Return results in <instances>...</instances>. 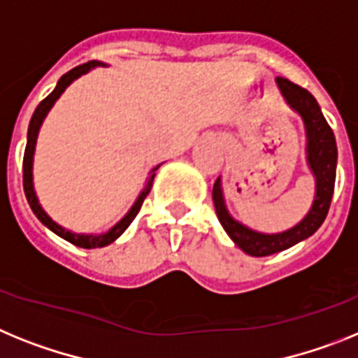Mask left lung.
<instances>
[{"mask_svg":"<svg viewBox=\"0 0 358 358\" xmlns=\"http://www.w3.org/2000/svg\"><path fill=\"white\" fill-rule=\"evenodd\" d=\"M278 86L281 90L282 97L287 99L288 104L303 117L304 126H306V138H308L306 153H308L310 169L315 176L317 192L312 209H310V213L306 214L303 222L292 227L290 231L279 232V234H261V232L250 231L245 225L232 220V216L225 209L220 178L214 182L213 200L214 207H216L217 220H220L227 234L231 236L232 241L243 252L256 257L272 256V254L287 250V248L294 247L295 243L310 238L326 220L335 189L337 144H335L334 131H331L329 124L326 122L324 115H322L321 108L317 104L315 97L308 90H304L303 86L295 85V83L285 79V77H278Z\"/></svg>","mask_w":358,"mask_h":358,"instance_id":"left-lung-1","label":"left lung"}]
</instances>
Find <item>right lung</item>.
<instances>
[{"mask_svg": "<svg viewBox=\"0 0 358 358\" xmlns=\"http://www.w3.org/2000/svg\"><path fill=\"white\" fill-rule=\"evenodd\" d=\"M95 66H104V64L97 63V61H88V63L79 64V66H76L73 70L66 71V73H64V76L59 79V83H57V86H55L54 92L50 93L48 97L43 99V101L39 102V106H37L36 111H34L32 119H30L29 141H27V148H24V157H23V189H24V196H27V200H29L30 209H32L34 214L39 217V222H41L43 225L48 227L50 231L55 232V234L61 236L63 239L70 241L71 245H76V247H80V248H101V247H106V245H110L111 241H115V239L119 238V236L126 231L127 227H129V223L135 220L136 214H138V210H141L145 196H148L149 191H151V185H153V178H155V173H153V175L149 176L148 185H145L144 191L141 192V196H138V200L135 201V205L131 207V210H129V213H127L126 216H124L122 220H120V222L117 223L113 229H111L110 232H106V234H101V236L73 234V232H70V231H64L63 227H59L57 223L50 220L48 214L41 209V205H39V201H37L36 192H34V183H32V158H34V149H36L37 133H39V127H41L43 119L46 117V113L50 111V108L54 106V102L61 97V93H63L64 90H66L68 86H70L71 83L77 79V77H80L83 73H86V71H90L92 68H95Z\"/></svg>", "mask_w": 358, "mask_h": 358, "instance_id": "1", "label": "right lung"}]
</instances>
